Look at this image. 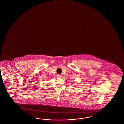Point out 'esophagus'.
<instances>
[{"label": "esophagus", "instance_id": "obj_1", "mask_svg": "<svg viewBox=\"0 0 124 124\" xmlns=\"http://www.w3.org/2000/svg\"><path fill=\"white\" fill-rule=\"evenodd\" d=\"M57 77L59 78H62V76L60 74H58L57 75Z\"/></svg>", "mask_w": 124, "mask_h": 124}]
</instances>
